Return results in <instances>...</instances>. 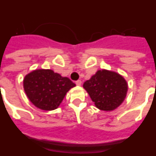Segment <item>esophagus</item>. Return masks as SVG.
Instances as JSON below:
<instances>
[{"mask_svg": "<svg viewBox=\"0 0 156 156\" xmlns=\"http://www.w3.org/2000/svg\"><path fill=\"white\" fill-rule=\"evenodd\" d=\"M75 84L77 85V86H81V84H82V82H81V80L76 81V82H75Z\"/></svg>", "mask_w": 156, "mask_h": 156, "instance_id": "1", "label": "esophagus"}]
</instances>
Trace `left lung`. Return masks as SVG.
I'll return each instance as SVG.
<instances>
[{"mask_svg": "<svg viewBox=\"0 0 156 156\" xmlns=\"http://www.w3.org/2000/svg\"><path fill=\"white\" fill-rule=\"evenodd\" d=\"M83 87L90 98L101 110L111 111L124 101L128 91V84L122 76L113 71L98 70Z\"/></svg>", "mask_w": 156, "mask_h": 156, "instance_id": "obj_1", "label": "left lung"}]
</instances>
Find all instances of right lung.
I'll use <instances>...</instances> for the list:
<instances>
[{
  "instance_id": "obj_1",
  "label": "right lung",
  "mask_w": 156,
  "mask_h": 156,
  "mask_svg": "<svg viewBox=\"0 0 156 156\" xmlns=\"http://www.w3.org/2000/svg\"><path fill=\"white\" fill-rule=\"evenodd\" d=\"M75 84L66 77L51 70H36L25 76L23 88L31 102L37 108L49 111L55 109L66 93Z\"/></svg>"
}]
</instances>
